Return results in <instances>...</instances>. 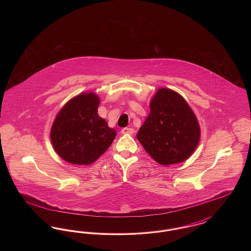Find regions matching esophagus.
Returning a JSON list of instances; mask_svg holds the SVG:
<instances>
[{
	"mask_svg": "<svg viewBox=\"0 0 251 251\" xmlns=\"http://www.w3.org/2000/svg\"><path fill=\"white\" fill-rule=\"evenodd\" d=\"M120 132L122 134H132L133 129H131V128H123V129H121Z\"/></svg>",
	"mask_w": 251,
	"mask_h": 251,
	"instance_id": "1",
	"label": "esophagus"
}]
</instances>
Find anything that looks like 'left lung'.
<instances>
[{
  "instance_id": "8db88e82",
  "label": "left lung",
  "mask_w": 251,
  "mask_h": 251,
  "mask_svg": "<svg viewBox=\"0 0 251 251\" xmlns=\"http://www.w3.org/2000/svg\"><path fill=\"white\" fill-rule=\"evenodd\" d=\"M157 163L167 166L189 158L200 142L197 118L177 92L159 89L151 102V113L136 135Z\"/></svg>"
}]
</instances>
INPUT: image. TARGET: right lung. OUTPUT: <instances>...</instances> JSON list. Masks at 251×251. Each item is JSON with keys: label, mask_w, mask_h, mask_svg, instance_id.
<instances>
[{"label": "right lung", "mask_w": 251, "mask_h": 251, "mask_svg": "<svg viewBox=\"0 0 251 251\" xmlns=\"http://www.w3.org/2000/svg\"><path fill=\"white\" fill-rule=\"evenodd\" d=\"M99 98L84 93L73 98L61 109L50 130L55 151L65 161L89 165L106 151L116 131L98 115Z\"/></svg>", "instance_id": "add662e5"}]
</instances>
